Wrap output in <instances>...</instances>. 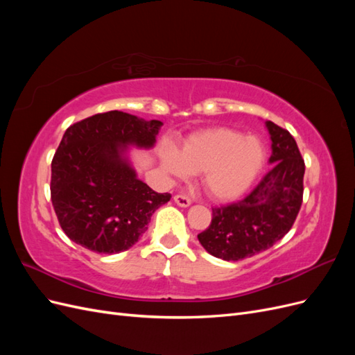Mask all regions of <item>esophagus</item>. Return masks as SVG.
I'll return each instance as SVG.
<instances>
[{
	"mask_svg": "<svg viewBox=\"0 0 355 355\" xmlns=\"http://www.w3.org/2000/svg\"><path fill=\"white\" fill-rule=\"evenodd\" d=\"M173 200H175V202L178 204V206H180V207H188L189 204H191V200L187 196H182V194L175 196Z\"/></svg>",
	"mask_w": 355,
	"mask_h": 355,
	"instance_id": "obj_1",
	"label": "esophagus"
}]
</instances>
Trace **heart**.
I'll return each instance as SVG.
<instances>
[{
	"mask_svg": "<svg viewBox=\"0 0 355 355\" xmlns=\"http://www.w3.org/2000/svg\"><path fill=\"white\" fill-rule=\"evenodd\" d=\"M159 159L176 178L201 173L202 188L211 198L232 200L259 176L266 148L259 137L216 127L191 135L180 151L173 146L161 148Z\"/></svg>",
	"mask_w": 355,
	"mask_h": 355,
	"instance_id": "1",
	"label": "heart"
}]
</instances>
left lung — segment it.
Listing matches in <instances>:
<instances>
[{"label":"left lung","mask_w":355,"mask_h":355,"mask_svg":"<svg viewBox=\"0 0 355 355\" xmlns=\"http://www.w3.org/2000/svg\"><path fill=\"white\" fill-rule=\"evenodd\" d=\"M271 136V170L250 194L211 209V222L198 234L210 254L241 261L270 249L293 227L304 198L305 163L286 128L266 121Z\"/></svg>","instance_id":"left-lung-1"}]
</instances>
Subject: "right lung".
<instances>
[{"label": "right lung", "mask_w": 355, "mask_h": 355, "mask_svg": "<svg viewBox=\"0 0 355 355\" xmlns=\"http://www.w3.org/2000/svg\"><path fill=\"white\" fill-rule=\"evenodd\" d=\"M161 121L110 111L67 128L51 159L50 194L60 228L101 254L128 250L153 213L170 200L136 178L121 157L127 145L151 148Z\"/></svg>", "instance_id": "right-lung-1"}]
</instances>
